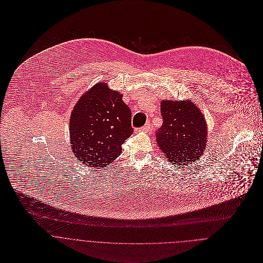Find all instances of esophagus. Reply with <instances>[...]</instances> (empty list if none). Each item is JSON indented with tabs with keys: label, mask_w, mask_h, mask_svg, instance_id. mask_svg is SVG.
<instances>
[{
	"label": "esophagus",
	"mask_w": 263,
	"mask_h": 263,
	"mask_svg": "<svg viewBox=\"0 0 263 263\" xmlns=\"http://www.w3.org/2000/svg\"><path fill=\"white\" fill-rule=\"evenodd\" d=\"M151 129H152V127H151V123L150 122H148L145 126H143V127L139 128V132H147V133H149Z\"/></svg>",
	"instance_id": "obj_1"
}]
</instances>
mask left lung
<instances>
[{"mask_svg":"<svg viewBox=\"0 0 263 263\" xmlns=\"http://www.w3.org/2000/svg\"><path fill=\"white\" fill-rule=\"evenodd\" d=\"M161 114L163 124L156 138L163 154L171 163L182 166L198 160L206 148L203 114L189 100H163Z\"/></svg>","mask_w":263,"mask_h":263,"instance_id":"left-lung-1","label":"left lung"}]
</instances>
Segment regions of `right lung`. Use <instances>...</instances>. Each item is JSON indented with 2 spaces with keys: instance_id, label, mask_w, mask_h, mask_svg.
<instances>
[{
  "instance_id": "right-lung-1",
  "label": "right lung",
  "mask_w": 263,
  "mask_h": 263,
  "mask_svg": "<svg viewBox=\"0 0 263 263\" xmlns=\"http://www.w3.org/2000/svg\"><path fill=\"white\" fill-rule=\"evenodd\" d=\"M70 117L73 153L86 166L106 167L133 133L132 111L122 95L99 83L77 102Z\"/></svg>"
}]
</instances>
